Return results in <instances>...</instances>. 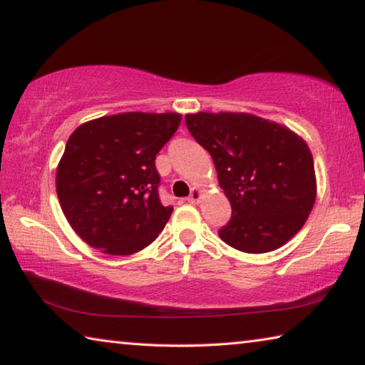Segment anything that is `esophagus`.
<instances>
[{"mask_svg": "<svg viewBox=\"0 0 365 365\" xmlns=\"http://www.w3.org/2000/svg\"><path fill=\"white\" fill-rule=\"evenodd\" d=\"M201 196H202L201 190L193 187V188H191V195L188 196V202H191V205H197V202L201 201Z\"/></svg>", "mask_w": 365, "mask_h": 365, "instance_id": "34e87169", "label": "esophagus"}]
</instances>
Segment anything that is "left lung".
I'll use <instances>...</instances> for the list:
<instances>
[{
  "instance_id": "obj_1",
  "label": "left lung",
  "mask_w": 365,
  "mask_h": 365,
  "mask_svg": "<svg viewBox=\"0 0 365 365\" xmlns=\"http://www.w3.org/2000/svg\"><path fill=\"white\" fill-rule=\"evenodd\" d=\"M185 122L211 154L232 205V219L219 237L250 255L279 250L292 240L317 196L306 141L282 123L248 113H196Z\"/></svg>"
}]
</instances>
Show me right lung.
Masks as SVG:
<instances>
[{
	"label": "right lung",
	"mask_w": 365,
	"mask_h": 365,
	"mask_svg": "<svg viewBox=\"0 0 365 365\" xmlns=\"http://www.w3.org/2000/svg\"><path fill=\"white\" fill-rule=\"evenodd\" d=\"M180 120L178 113H123L73 130L56 169V191L67 222L86 245L128 256L158 238L172 207L160 205L154 160Z\"/></svg>",
	"instance_id": "1"
}]
</instances>
